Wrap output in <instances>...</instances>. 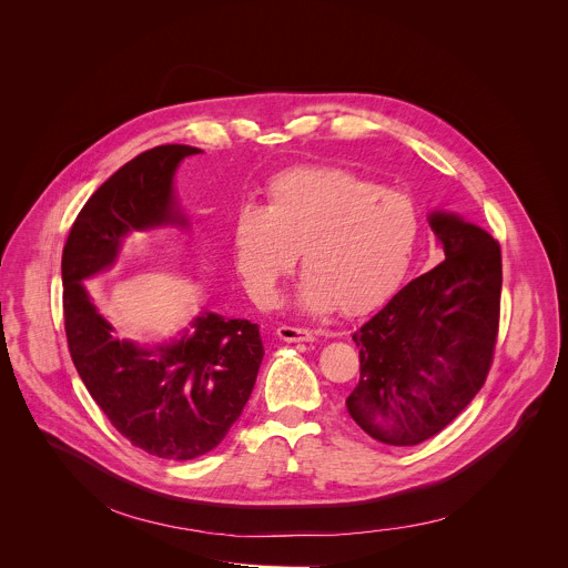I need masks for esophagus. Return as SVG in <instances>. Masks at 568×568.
I'll list each match as a JSON object with an SVG mask.
<instances>
[{"label": "esophagus", "mask_w": 568, "mask_h": 568, "mask_svg": "<svg viewBox=\"0 0 568 568\" xmlns=\"http://www.w3.org/2000/svg\"><path fill=\"white\" fill-rule=\"evenodd\" d=\"M277 336H280L282 341H286V343H300V341L308 343V341L315 338V334H313L311 329H306V327H293V325H280V327H277Z\"/></svg>", "instance_id": "1"}]
</instances>
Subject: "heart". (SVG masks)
<instances>
[{
    "mask_svg": "<svg viewBox=\"0 0 568 568\" xmlns=\"http://www.w3.org/2000/svg\"><path fill=\"white\" fill-rule=\"evenodd\" d=\"M419 236L413 199L343 168L280 172L266 203H243L232 221V255L246 295L273 306L297 262L306 271L297 304L325 315H361L403 282Z\"/></svg>",
    "mask_w": 568,
    "mask_h": 568,
    "instance_id": "obj_1",
    "label": "heart"
}]
</instances>
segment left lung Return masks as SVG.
<instances>
[{
    "instance_id": "obj_1",
    "label": "left lung",
    "mask_w": 568,
    "mask_h": 568,
    "mask_svg": "<svg viewBox=\"0 0 568 568\" xmlns=\"http://www.w3.org/2000/svg\"><path fill=\"white\" fill-rule=\"evenodd\" d=\"M444 262L354 332L361 381L345 400L376 442L415 446L446 428L486 383L500 313V246L453 212H430Z\"/></svg>"
}]
</instances>
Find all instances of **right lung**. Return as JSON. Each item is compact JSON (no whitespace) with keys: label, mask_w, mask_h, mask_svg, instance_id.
Here are the masks:
<instances>
[{"label":"right lung","mask_w":568,"mask_h":568,"mask_svg":"<svg viewBox=\"0 0 568 568\" xmlns=\"http://www.w3.org/2000/svg\"><path fill=\"white\" fill-rule=\"evenodd\" d=\"M199 153L165 144L124 163L84 203L61 262L65 334L87 392L133 446L174 462L210 453L241 417L264 356L260 327L203 311L174 338L140 345L113 334L84 280L109 271L131 234L190 227L174 172Z\"/></svg>","instance_id":"right-lung-1"}]
</instances>
